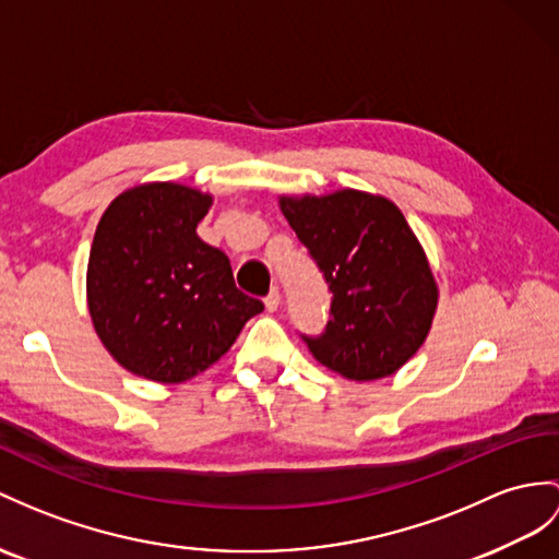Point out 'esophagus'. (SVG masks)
Instances as JSON below:
<instances>
[{
	"instance_id": "34e87169",
	"label": "esophagus",
	"mask_w": 559,
	"mask_h": 559,
	"mask_svg": "<svg viewBox=\"0 0 559 559\" xmlns=\"http://www.w3.org/2000/svg\"><path fill=\"white\" fill-rule=\"evenodd\" d=\"M265 308H267L270 312H275V310L280 308V289H277V287L265 296Z\"/></svg>"
}]
</instances>
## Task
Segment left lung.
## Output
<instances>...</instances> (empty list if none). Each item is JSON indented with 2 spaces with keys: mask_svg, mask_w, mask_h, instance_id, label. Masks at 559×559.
I'll return each instance as SVG.
<instances>
[{
  "mask_svg": "<svg viewBox=\"0 0 559 559\" xmlns=\"http://www.w3.org/2000/svg\"><path fill=\"white\" fill-rule=\"evenodd\" d=\"M280 209L332 292L324 332L301 334L312 358L353 382L401 370L431 330L439 287L396 203L338 189L280 197Z\"/></svg>",
  "mask_w": 559,
  "mask_h": 559,
  "instance_id": "obj_1",
  "label": "left lung"
}]
</instances>
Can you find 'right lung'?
<instances>
[{"label": "right lung", "instance_id": "add662e5", "mask_svg": "<svg viewBox=\"0 0 559 559\" xmlns=\"http://www.w3.org/2000/svg\"><path fill=\"white\" fill-rule=\"evenodd\" d=\"M211 194L175 182L132 187L94 233L87 306L128 372L180 384L209 370L263 310L237 289L229 258L197 235Z\"/></svg>", "mask_w": 559, "mask_h": 559}]
</instances>
